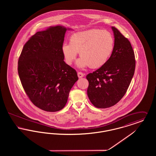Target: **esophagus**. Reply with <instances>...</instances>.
<instances>
[{"mask_svg": "<svg viewBox=\"0 0 156 156\" xmlns=\"http://www.w3.org/2000/svg\"><path fill=\"white\" fill-rule=\"evenodd\" d=\"M77 74H78V78H82V77L83 76V75H84L82 73H81V72H78Z\"/></svg>", "mask_w": 156, "mask_h": 156, "instance_id": "obj_1", "label": "esophagus"}]
</instances>
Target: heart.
I'll use <instances>...</instances> for the list:
<instances>
[{
	"instance_id": "heart-1",
	"label": "heart",
	"mask_w": 156,
	"mask_h": 156,
	"mask_svg": "<svg viewBox=\"0 0 156 156\" xmlns=\"http://www.w3.org/2000/svg\"><path fill=\"white\" fill-rule=\"evenodd\" d=\"M113 49L112 34L107 30L99 29L74 33L69 37V44L64 43L61 47L64 60L69 66L74 62L80 52L81 57L76 63L79 68L103 67L110 58Z\"/></svg>"
}]
</instances>
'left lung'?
Instances as JSON below:
<instances>
[{
	"mask_svg": "<svg viewBox=\"0 0 156 156\" xmlns=\"http://www.w3.org/2000/svg\"><path fill=\"white\" fill-rule=\"evenodd\" d=\"M114 49L108 61L87 75V94L98 108H107L117 104L126 94L133 76L136 61L130 41L114 27Z\"/></svg>",
	"mask_w": 156,
	"mask_h": 156,
	"instance_id": "8db88e82",
	"label": "left lung"
}]
</instances>
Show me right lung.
<instances>
[{
	"instance_id": "right-lung-1",
	"label": "right lung",
	"mask_w": 156,
	"mask_h": 156,
	"mask_svg": "<svg viewBox=\"0 0 156 156\" xmlns=\"http://www.w3.org/2000/svg\"><path fill=\"white\" fill-rule=\"evenodd\" d=\"M67 30L62 25L37 32L24 44L18 61L23 87L32 103L47 112L61 110L78 81L61 51Z\"/></svg>"
}]
</instances>
